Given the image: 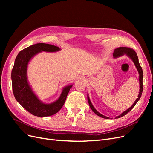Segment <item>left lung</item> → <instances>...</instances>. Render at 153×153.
Here are the masks:
<instances>
[{"label":"left lung","instance_id":"obj_1","mask_svg":"<svg viewBox=\"0 0 153 153\" xmlns=\"http://www.w3.org/2000/svg\"><path fill=\"white\" fill-rule=\"evenodd\" d=\"M126 55L128 57H129L132 60L133 62H134V64H135V65L137 69L138 74H139L140 90H139V94H138V98L135 100V103L133 104V105L131 106V107L129 108L128 109H127L126 111H124L123 113H122L121 115H119V116L116 117L115 118H120V117L124 116V115H125L126 114H127L129 112V111H130L134 107V106H135V105L138 102V101L140 100V97L142 96V91H143V82H142V80H143V71H142V67L140 66V64H139V61H138V56H137V55L135 52V51L132 48H128V47H119L116 49H115L114 52L113 53V56L114 57V58L119 57L121 56H123V55ZM87 100H88V102H89V105L90 106L91 108L97 115H98V116L102 117V118H104V119H109V117H106V116H105V115L101 114L100 112H98V111H97L95 109V108L94 107L93 105H92V104L91 103V100L89 98V96H88V95H87Z\"/></svg>","mask_w":153,"mask_h":153}]
</instances>
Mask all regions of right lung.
<instances>
[{"label": "right lung", "instance_id": "right-lung-1", "mask_svg": "<svg viewBox=\"0 0 153 153\" xmlns=\"http://www.w3.org/2000/svg\"><path fill=\"white\" fill-rule=\"evenodd\" d=\"M60 50L56 46L40 43L21 50L16 57L11 72L13 94L18 102L35 116L47 117L58 112L65 103L68 92L73 85L64 87L61 96L55 102L50 104L41 102L27 81L28 64L34 55L41 52H55Z\"/></svg>", "mask_w": 153, "mask_h": 153}]
</instances>
